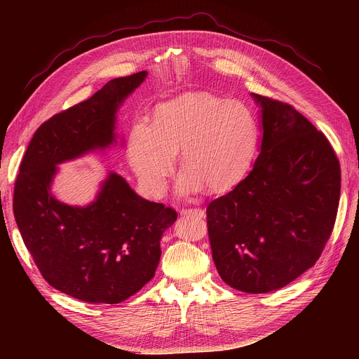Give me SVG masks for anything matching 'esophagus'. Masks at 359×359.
Masks as SVG:
<instances>
[{
  "instance_id": "obj_1",
  "label": "esophagus",
  "mask_w": 359,
  "mask_h": 359,
  "mask_svg": "<svg viewBox=\"0 0 359 359\" xmlns=\"http://www.w3.org/2000/svg\"><path fill=\"white\" fill-rule=\"evenodd\" d=\"M180 213L182 215H198V216L204 215V212L201 209H198V208H184V209H182Z\"/></svg>"
}]
</instances>
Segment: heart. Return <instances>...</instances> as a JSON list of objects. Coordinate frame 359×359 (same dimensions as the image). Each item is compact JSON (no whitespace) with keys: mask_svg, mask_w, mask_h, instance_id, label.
Segmentation results:
<instances>
[{"mask_svg":"<svg viewBox=\"0 0 359 359\" xmlns=\"http://www.w3.org/2000/svg\"><path fill=\"white\" fill-rule=\"evenodd\" d=\"M259 140L252 112L238 102L210 93H189L156 109L153 126L137 121L130 130L128 155L143 186L153 194L165 189L182 150V191L201 184L223 191L250 169Z\"/></svg>","mask_w":359,"mask_h":359,"instance_id":"heart-1","label":"heart"}]
</instances>
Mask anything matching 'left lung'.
I'll use <instances>...</instances> for the list:
<instances>
[{
  "instance_id": "8db88e82",
  "label": "left lung",
  "mask_w": 359,
  "mask_h": 359,
  "mask_svg": "<svg viewBox=\"0 0 359 359\" xmlns=\"http://www.w3.org/2000/svg\"><path fill=\"white\" fill-rule=\"evenodd\" d=\"M252 96L262 107L260 155L231 191L209 203L206 216L222 280L266 294L320 259L337 219L341 168L325 135L294 107Z\"/></svg>"
}]
</instances>
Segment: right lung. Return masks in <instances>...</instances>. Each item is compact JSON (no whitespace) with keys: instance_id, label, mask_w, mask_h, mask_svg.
I'll list each match as a JSON object with an SVG mask.
<instances>
[{"instance_id":"right-lung-1","label":"right lung","mask_w":359,"mask_h":359,"mask_svg":"<svg viewBox=\"0 0 359 359\" xmlns=\"http://www.w3.org/2000/svg\"><path fill=\"white\" fill-rule=\"evenodd\" d=\"M146 71L115 78L89 99L43 122L34 133L14 186L17 226L41 276L90 304H119L147 284L161 260V238L177 213L139 197L111 173L86 208L50 194L57 165L115 142L116 111Z\"/></svg>"}]
</instances>
